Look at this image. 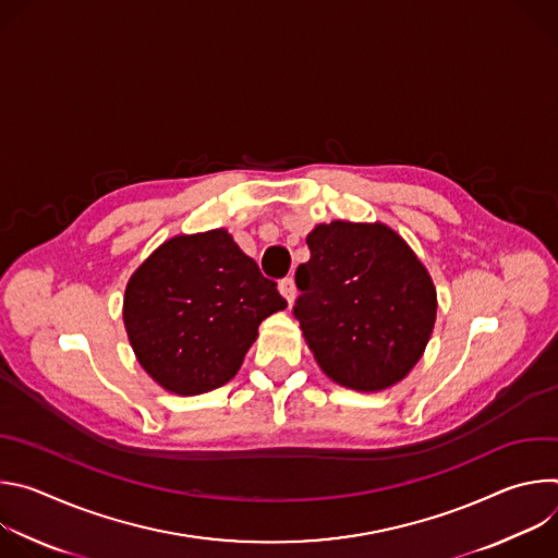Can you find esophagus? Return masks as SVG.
Wrapping results in <instances>:
<instances>
[{
    "mask_svg": "<svg viewBox=\"0 0 558 558\" xmlns=\"http://www.w3.org/2000/svg\"><path fill=\"white\" fill-rule=\"evenodd\" d=\"M280 293L284 295V300H287L289 304L295 300V282H293V278H284V280L280 282Z\"/></svg>",
    "mask_w": 558,
    "mask_h": 558,
    "instance_id": "34e87169",
    "label": "esophagus"
}]
</instances>
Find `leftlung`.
<instances>
[{"mask_svg": "<svg viewBox=\"0 0 558 558\" xmlns=\"http://www.w3.org/2000/svg\"><path fill=\"white\" fill-rule=\"evenodd\" d=\"M298 267L293 315L338 384L381 390L409 375L433 333L437 293L413 250L381 222L317 225Z\"/></svg>", "mask_w": 558, "mask_h": 558, "instance_id": "1", "label": "left lung"}]
</instances>
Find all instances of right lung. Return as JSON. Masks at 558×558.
Listing matches in <instances>:
<instances>
[{
	"instance_id": "1",
	"label": "right lung",
	"mask_w": 558,
	"mask_h": 558,
	"mask_svg": "<svg viewBox=\"0 0 558 558\" xmlns=\"http://www.w3.org/2000/svg\"><path fill=\"white\" fill-rule=\"evenodd\" d=\"M287 306L276 282L225 229L177 235L130 278L123 323L141 366L177 395L229 381L267 315Z\"/></svg>"
}]
</instances>
